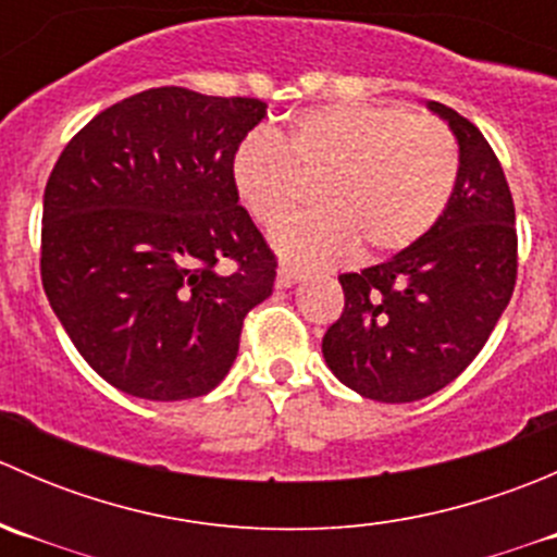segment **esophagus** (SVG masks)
<instances>
[{
	"mask_svg": "<svg viewBox=\"0 0 557 557\" xmlns=\"http://www.w3.org/2000/svg\"><path fill=\"white\" fill-rule=\"evenodd\" d=\"M299 280H301L299 269L288 267V263H280V267H277V288H290V285H296Z\"/></svg>",
	"mask_w": 557,
	"mask_h": 557,
	"instance_id": "1",
	"label": "esophagus"
}]
</instances>
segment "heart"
I'll use <instances>...</instances> for the list:
<instances>
[{"mask_svg": "<svg viewBox=\"0 0 557 557\" xmlns=\"http://www.w3.org/2000/svg\"><path fill=\"white\" fill-rule=\"evenodd\" d=\"M320 180V210L274 228L280 256L329 263L385 256L414 245L447 210L458 180V145L436 117L398 104H325L290 123L288 145L269 128L239 139L232 185L245 210L274 226Z\"/></svg>", "mask_w": 557, "mask_h": 557, "instance_id": "b5f03b06", "label": "heart"}]
</instances>
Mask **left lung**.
I'll return each mask as SVG.
<instances>
[{"label":"left lung","mask_w":557,"mask_h":557,"mask_svg":"<svg viewBox=\"0 0 557 557\" xmlns=\"http://www.w3.org/2000/svg\"><path fill=\"white\" fill-rule=\"evenodd\" d=\"M425 107L458 143L447 210L391 261L342 274L345 310L323 336L334 377L383 404L450 385L485 347L518 277L515 205L496 153L453 107Z\"/></svg>","instance_id":"left-lung-1"}]
</instances>
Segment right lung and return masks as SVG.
<instances>
[{
  "mask_svg": "<svg viewBox=\"0 0 557 557\" xmlns=\"http://www.w3.org/2000/svg\"><path fill=\"white\" fill-rule=\"evenodd\" d=\"M261 99L166 86L107 107L55 161L42 199V288L88 367L148 401L210 393L274 261L232 185ZM238 267L221 273L222 258Z\"/></svg>",
  "mask_w": 557,
  "mask_h": 557,
  "instance_id": "obj_1",
  "label": "right lung"
}]
</instances>
